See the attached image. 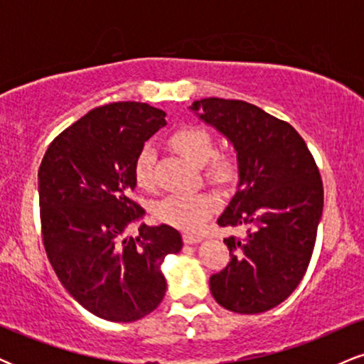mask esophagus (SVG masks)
I'll use <instances>...</instances> for the list:
<instances>
[{
  "instance_id": "obj_1",
  "label": "esophagus",
  "mask_w": 364,
  "mask_h": 364,
  "mask_svg": "<svg viewBox=\"0 0 364 364\" xmlns=\"http://www.w3.org/2000/svg\"><path fill=\"white\" fill-rule=\"evenodd\" d=\"M183 241H185V245H195L198 241H202V236L196 235V232H185L183 235Z\"/></svg>"
}]
</instances>
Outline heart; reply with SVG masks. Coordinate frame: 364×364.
<instances>
[{"mask_svg":"<svg viewBox=\"0 0 364 364\" xmlns=\"http://www.w3.org/2000/svg\"><path fill=\"white\" fill-rule=\"evenodd\" d=\"M169 144L196 166L207 162L208 178L220 185L235 181L237 174V159L232 152L214 154V139L205 128L196 124H185L174 129L169 136ZM154 164H156V149L152 144H145L136 154L133 174L140 188H152ZM219 205V198L212 191H188V193H173L164 196L156 203L154 214L161 223L178 229L200 228L208 215Z\"/></svg>","mask_w":364,"mask_h":364,"instance_id":"heart-1","label":"heart"}]
</instances>
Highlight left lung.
Returning a JSON list of instances; mask_svg holds the SVG:
<instances>
[{"label":"left lung","instance_id":"1","mask_svg":"<svg viewBox=\"0 0 364 364\" xmlns=\"http://www.w3.org/2000/svg\"><path fill=\"white\" fill-rule=\"evenodd\" d=\"M200 119L235 145L240 185L220 228L250 225L246 237H225L231 260L210 277L225 310L263 313L299 286L310 265L323 210V183L310 149L287 121L236 99L191 104Z\"/></svg>","mask_w":364,"mask_h":364}]
</instances>
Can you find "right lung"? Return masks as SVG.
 <instances>
[{
	"label": "right lung",
	"mask_w": 364,
	"mask_h": 364,
	"mask_svg": "<svg viewBox=\"0 0 364 364\" xmlns=\"http://www.w3.org/2000/svg\"><path fill=\"white\" fill-rule=\"evenodd\" d=\"M166 112L145 102H111L61 132L39 168L41 232L49 263L66 291L95 316L135 321L166 294L161 263L181 250L168 224L139 228L144 215L132 198L136 154Z\"/></svg>",
	"instance_id": "right-lung-1"
}]
</instances>
